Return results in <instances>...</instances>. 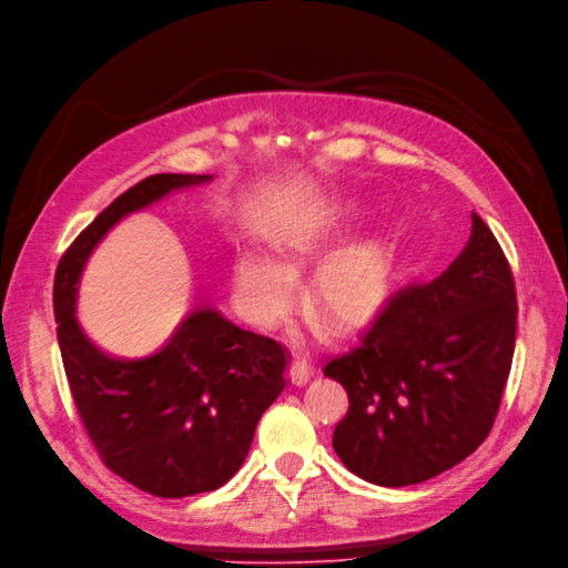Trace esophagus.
Listing matches in <instances>:
<instances>
[{
	"label": "esophagus",
	"mask_w": 568,
	"mask_h": 568,
	"mask_svg": "<svg viewBox=\"0 0 568 568\" xmlns=\"http://www.w3.org/2000/svg\"><path fill=\"white\" fill-rule=\"evenodd\" d=\"M290 382L295 384V386H304L311 376H313V365L306 361V358H302V355H295V358H292V363H290Z\"/></svg>",
	"instance_id": "1"
}]
</instances>
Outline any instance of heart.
<instances>
[{"mask_svg":"<svg viewBox=\"0 0 568 568\" xmlns=\"http://www.w3.org/2000/svg\"><path fill=\"white\" fill-rule=\"evenodd\" d=\"M367 220L361 199L337 196L313 203L278 236L281 255L247 247L234 264L239 300L247 316L276 323L297 290L295 268L318 262L311 278V304L334 327H361L386 308L397 276V250L390 236L369 234L345 243Z\"/></svg>","mask_w":568,"mask_h":568,"instance_id":"1","label":"heart"}]
</instances>
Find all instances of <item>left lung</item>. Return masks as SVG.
Returning <instances> with one entry per match:
<instances>
[{"instance_id":"obj_1","label":"left lung","mask_w":568,"mask_h":568,"mask_svg":"<svg viewBox=\"0 0 568 568\" xmlns=\"http://www.w3.org/2000/svg\"><path fill=\"white\" fill-rule=\"evenodd\" d=\"M517 300L506 255L473 213L466 247L443 276L400 290L361 346L325 365L348 393L332 447L379 487H409L470 456L506 388Z\"/></svg>"}]
</instances>
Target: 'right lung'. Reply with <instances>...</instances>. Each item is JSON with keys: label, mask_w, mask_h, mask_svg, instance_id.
<instances>
[{"label": "right lung", "mask_w": 568, "mask_h": 568, "mask_svg": "<svg viewBox=\"0 0 568 568\" xmlns=\"http://www.w3.org/2000/svg\"><path fill=\"white\" fill-rule=\"evenodd\" d=\"M213 178L163 173L138 182L81 231L55 271L58 346L81 422L104 466L161 498L220 489L243 466L262 414L287 386V351L203 306L156 353L112 358L79 325V283L121 220Z\"/></svg>", "instance_id": "add662e5"}]
</instances>
